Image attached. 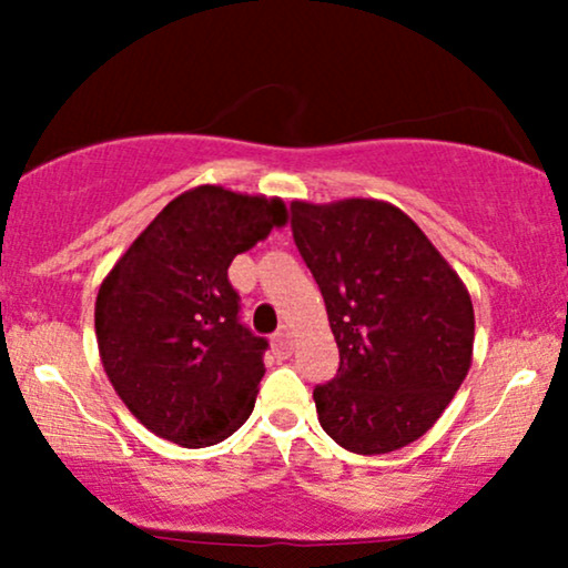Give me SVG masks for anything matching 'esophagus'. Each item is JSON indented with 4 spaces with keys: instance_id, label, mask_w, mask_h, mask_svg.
I'll list each match as a JSON object with an SVG mask.
<instances>
[{
    "instance_id": "34e87169",
    "label": "esophagus",
    "mask_w": 568,
    "mask_h": 568,
    "mask_svg": "<svg viewBox=\"0 0 568 568\" xmlns=\"http://www.w3.org/2000/svg\"><path fill=\"white\" fill-rule=\"evenodd\" d=\"M272 344H275L277 355H288L291 347H293V338H291L288 331L283 328V331H280V334H275V338H272Z\"/></svg>"
}]
</instances>
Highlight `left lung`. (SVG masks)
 <instances>
[{
  "label": "left lung",
  "instance_id": "1",
  "mask_svg": "<svg viewBox=\"0 0 568 568\" xmlns=\"http://www.w3.org/2000/svg\"><path fill=\"white\" fill-rule=\"evenodd\" d=\"M291 230L338 347L336 379L312 393L323 429L363 456L419 440L470 371L467 285L384 200H293Z\"/></svg>",
  "mask_w": 568,
  "mask_h": 568
}]
</instances>
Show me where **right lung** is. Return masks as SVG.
<instances>
[{
  "label": "right lung",
  "mask_w": 568,
  "mask_h": 568,
  "mask_svg": "<svg viewBox=\"0 0 568 568\" xmlns=\"http://www.w3.org/2000/svg\"><path fill=\"white\" fill-rule=\"evenodd\" d=\"M285 221L280 197L194 186L168 202L103 277L98 352L114 393L149 433L202 448L245 425L266 338L240 325L226 270Z\"/></svg>",
  "instance_id": "obj_1"
}]
</instances>
